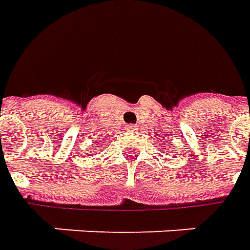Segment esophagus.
Listing matches in <instances>:
<instances>
[{"label":"esophagus","instance_id":"1","mask_svg":"<svg viewBox=\"0 0 250 250\" xmlns=\"http://www.w3.org/2000/svg\"><path fill=\"white\" fill-rule=\"evenodd\" d=\"M125 130L135 131L136 130V125H127V127H125Z\"/></svg>","mask_w":250,"mask_h":250}]
</instances>
